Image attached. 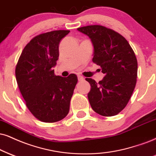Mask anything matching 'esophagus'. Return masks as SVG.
Instances as JSON below:
<instances>
[{"label": "esophagus", "mask_w": 156, "mask_h": 156, "mask_svg": "<svg viewBox=\"0 0 156 156\" xmlns=\"http://www.w3.org/2000/svg\"><path fill=\"white\" fill-rule=\"evenodd\" d=\"M77 78H78V81H83L84 80V77L82 76H81V75H78Z\"/></svg>", "instance_id": "34e87169"}]
</instances>
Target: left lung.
<instances>
[{"instance_id":"1","label":"left lung","mask_w":156,"mask_h":156,"mask_svg":"<svg viewBox=\"0 0 156 156\" xmlns=\"http://www.w3.org/2000/svg\"><path fill=\"white\" fill-rule=\"evenodd\" d=\"M88 36L93 45V61L101 67L105 76L98 83L86 78L91 89L88 100L94 111L112 116L122 111L136 85L137 61L133 50L123 36L101 25L77 28Z\"/></svg>"}]
</instances>
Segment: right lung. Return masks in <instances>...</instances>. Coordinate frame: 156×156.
Wrapping results in <instances>:
<instances>
[{
	"label": "right lung",
	"mask_w": 156,
	"mask_h": 156,
	"mask_svg": "<svg viewBox=\"0 0 156 156\" xmlns=\"http://www.w3.org/2000/svg\"><path fill=\"white\" fill-rule=\"evenodd\" d=\"M69 30L39 34L24 47L16 66V82L28 109L43 122H56L67 116L77 83L74 74L55 76L58 47Z\"/></svg>",
	"instance_id": "1"
}]
</instances>
